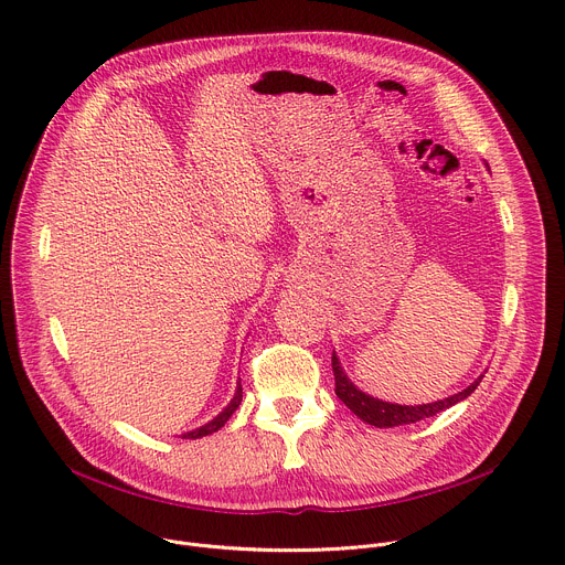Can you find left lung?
Instances as JSON below:
<instances>
[{
    "mask_svg": "<svg viewBox=\"0 0 565 565\" xmlns=\"http://www.w3.org/2000/svg\"><path fill=\"white\" fill-rule=\"evenodd\" d=\"M333 375H335V393L338 397L344 402V405L358 416L362 418L364 423L373 425V427H380V429H386V427H397V425H412V423H418V420H425V418H431L445 409H449L451 405H456V402L465 399L469 393H473V388L480 384L482 375L469 384L465 391L451 395V397H445V399H438V402H431V405H418V407H405V405H391V402H382V399H375L366 393H362L360 388L353 386V382L344 375L335 353H333Z\"/></svg>",
    "mask_w": 565,
    "mask_h": 565,
    "instance_id": "obj_1",
    "label": "left lung"
}]
</instances>
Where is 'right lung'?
<instances>
[{
    "mask_svg": "<svg viewBox=\"0 0 565 565\" xmlns=\"http://www.w3.org/2000/svg\"><path fill=\"white\" fill-rule=\"evenodd\" d=\"M241 397H244V388H241V384L236 386V393H234V397H232V402L230 405L212 420V423H207V425H203V427H199V429H194V431H188V434H183V438H203V436H210V434H214V431H218L227 420H230V416L236 412V407L241 405Z\"/></svg>",
    "mask_w": 565,
    "mask_h": 565,
    "instance_id": "add662e5",
    "label": "right lung"
}]
</instances>
